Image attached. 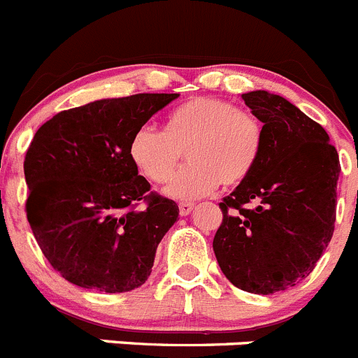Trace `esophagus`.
Returning <instances> with one entry per match:
<instances>
[{
	"instance_id": "esophagus-1",
	"label": "esophagus",
	"mask_w": 358,
	"mask_h": 358,
	"mask_svg": "<svg viewBox=\"0 0 358 358\" xmlns=\"http://www.w3.org/2000/svg\"><path fill=\"white\" fill-rule=\"evenodd\" d=\"M180 215H189L192 210H194V205L192 203H180Z\"/></svg>"
}]
</instances>
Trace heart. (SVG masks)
<instances>
[{"instance_id": "obj_1", "label": "heart", "mask_w": 358, "mask_h": 358, "mask_svg": "<svg viewBox=\"0 0 358 358\" xmlns=\"http://www.w3.org/2000/svg\"><path fill=\"white\" fill-rule=\"evenodd\" d=\"M264 128L259 119L221 98L199 96L167 114L164 131L141 127L131 134L128 155L151 182H164L186 151L189 164L167 180L164 192L175 199L203 198L219 183L248 178L259 162Z\"/></svg>"}]
</instances>
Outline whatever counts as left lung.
I'll return each instance as SVG.
<instances>
[{"label": "left lung", "mask_w": 358, "mask_h": 358, "mask_svg": "<svg viewBox=\"0 0 358 358\" xmlns=\"http://www.w3.org/2000/svg\"><path fill=\"white\" fill-rule=\"evenodd\" d=\"M243 99L264 123L262 151L248 178L219 203L223 223L212 246L235 287L273 294L307 278L327 250L341 164L324 128L291 101L267 91Z\"/></svg>", "instance_id": "8db88e82"}]
</instances>
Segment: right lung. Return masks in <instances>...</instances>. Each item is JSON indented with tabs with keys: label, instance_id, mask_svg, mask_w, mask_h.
<instances>
[{
	"label": "right lung",
	"instance_id": "add662e5",
	"mask_svg": "<svg viewBox=\"0 0 358 358\" xmlns=\"http://www.w3.org/2000/svg\"><path fill=\"white\" fill-rule=\"evenodd\" d=\"M176 98L98 99L59 112L34 135L24 157L27 217L48 262L67 282L127 292L151 275L157 246L180 210L150 191L128 143Z\"/></svg>",
	"mask_w": 358,
	"mask_h": 358
}]
</instances>
